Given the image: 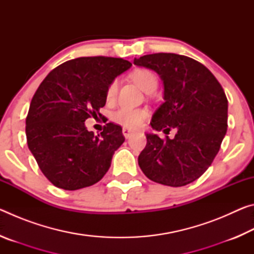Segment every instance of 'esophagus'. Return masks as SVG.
I'll return each instance as SVG.
<instances>
[{"label":"esophagus","instance_id":"1","mask_svg":"<svg viewBox=\"0 0 254 254\" xmlns=\"http://www.w3.org/2000/svg\"><path fill=\"white\" fill-rule=\"evenodd\" d=\"M122 133H123V135H124V137H126V139H128V137H131L133 135V131L130 130V128H127V127H123Z\"/></svg>","mask_w":254,"mask_h":254}]
</instances>
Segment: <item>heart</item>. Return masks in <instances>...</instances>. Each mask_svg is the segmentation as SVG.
Wrapping results in <instances>:
<instances>
[{"label": "heart", "instance_id": "b5f03b06", "mask_svg": "<svg viewBox=\"0 0 254 254\" xmlns=\"http://www.w3.org/2000/svg\"><path fill=\"white\" fill-rule=\"evenodd\" d=\"M132 78L136 85L142 89L147 91L152 86H157V78L151 71L148 69H137L132 74ZM119 89V80L114 79L107 87L106 100L112 102L117 96ZM148 118V112L143 109H132V107L122 106L113 114V121L127 128H136L143 123Z\"/></svg>", "mask_w": 254, "mask_h": 254}]
</instances>
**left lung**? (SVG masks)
<instances>
[{
    "label": "left lung",
    "mask_w": 254,
    "mask_h": 254,
    "mask_svg": "<svg viewBox=\"0 0 254 254\" xmlns=\"http://www.w3.org/2000/svg\"><path fill=\"white\" fill-rule=\"evenodd\" d=\"M135 66L156 71L163 84V103L152 115L154 131L137 162L149 179L180 187L199 178L216 157L227 130V98L221 84L196 60L177 54L134 58Z\"/></svg>",
    "instance_id": "left-lung-1"
}]
</instances>
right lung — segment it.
I'll return each mask as SVG.
<instances>
[{"mask_svg": "<svg viewBox=\"0 0 254 254\" xmlns=\"http://www.w3.org/2000/svg\"><path fill=\"white\" fill-rule=\"evenodd\" d=\"M132 64L122 58L80 57L55 68L38 87L25 120L29 150L49 182L65 190L104 177L124 142L122 127L107 123L95 135L85 127L106 103V91Z\"/></svg>", "mask_w": 254, "mask_h": 254, "instance_id": "add662e5", "label": "right lung"}]
</instances>
